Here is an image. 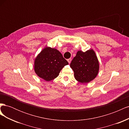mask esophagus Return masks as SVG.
Instances as JSON below:
<instances>
[{"instance_id":"34e87169","label":"esophagus","mask_w":129,"mask_h":129,"mask_svg":"<svg viewBox=\"0 0 129 129\" xmlns=\"http://www.w3.org/2000/svg\"><path fill=\"white\" fill-rule=\"evenodd\" d=\"M67 61H68V63H71V62L72 58H68V59L67 60Z\"/></svg>"}]
</instances>
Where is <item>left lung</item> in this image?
<instances>
[{
  "mask_svg": "<svg viewBox=\"0 0 129 129\" xmlns=\"http://www.w3.org/2000/svg\"><path fill=\"white\" fill-rule=\"evenodd\" d=\"M75 79L81 83H87L95 79L99 72L100 64L92 49L82 52L79 50L70 64Z\"/></svg>",
  "mask_w": 129,
  "mask_h": 129,
  "instance_id": "8db88e82",
  "label": "left lung"
}]
</instances>
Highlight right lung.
I'll return each instance as SVG.
<instances>
[{
  "instance_id": "right-lung-1",
  "label": "right lung",
  "mask_w": 129,
  "mask_h": 129,
  "mask_svg": "<svg viewBox=\"0 0 129 129\" xmlns=\"http://www.w3.org/2000/svg\"><path fill=\"white\" fill-rule=\"evenodd\" d=\"M68 62L55 48L46 47L34 58V70L37 75L46 81L55 79Z\"/></svg>"
}]
</instances>
